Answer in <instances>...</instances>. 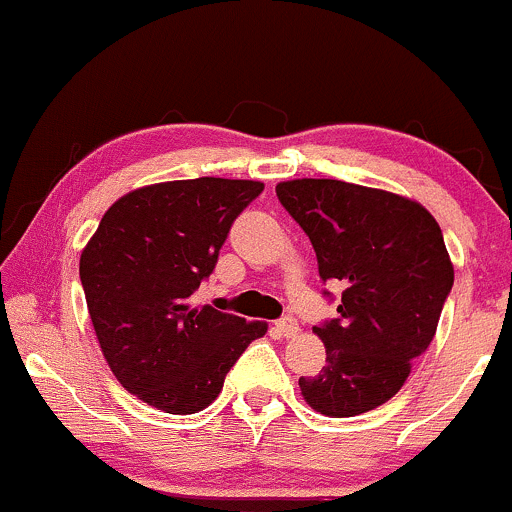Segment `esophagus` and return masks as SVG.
Returning <instances> with one entry per match:
<instances>
[{
  "mask_svg": "<svg viewBox=\"0 0 512 512\" xmlns=\"http://www.w3.org/2000/svg\"><path fill=\"white\" fill-rule=\"evenodd\" d=\"M274 331H277L282 338H294L299 333V324L297 319L287 316V319H279L277 324H274Z\"/></svg>",
  "mask_w": 512,
  "mask_h": 512,
  "instance_id": "obj_1",
  "label": "esophagus"
}]
</instances>
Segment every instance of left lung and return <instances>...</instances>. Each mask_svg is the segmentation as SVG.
Segmentation results:
<instances>
[{
	"instance_id": "8db88e82",
	"label": "left lung",
	"mask_w": 512,
	"mask_h": 512,
	"mask_svg": "<svg viewBox=\"0 0 512 512\" xmlns=\"http://www.w3.org/2000/svg\"><path fill=\"white\" fill-rule=\"evenodd\" d=\"M277 196L304 228L321 279L341 282V319L316 326L326 365L299 378L301 397L326 417L385 405L432 343L454 265L434 215L414 198L336 179H292Z\"/></svg>"
}]
</instances>
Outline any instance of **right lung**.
<instances>
[{
    "label": "right lung",
    "mask_w": 512,
    "mask_h": 512,
    "mask_svg": "<svg viewBox=\"0 0 512 512\" xmlns=\"http://www.w3.org/2000/svg\"><path fill=\"white\" fill-rule=\"evenodd\" d=\"M262 181H161L117 198L80 252L100 351L127 392L169 414L206 410L242 351L267 333L191 294Z\"/></svg>",
    "instance_id": "add662e5"
}]
</instances>
